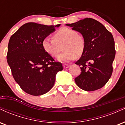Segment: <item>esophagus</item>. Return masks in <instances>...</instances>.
<instances>
[{
    "label": "esophagus",
    "instance_id": "obj_1",
    "mask_svg": "<svg viewBox=\"0 0 125 125\" xmlns=\"http://www.w3.org/2000/svg\"><path fill=\"white\" fill-rule=\"evenodd\" d=\"M63 67H64V69L68 68V67H69V65H68V64H63Z\"/></svg>",
    "mask_w": 125,
    "mask_h": 125
}]
</instances>
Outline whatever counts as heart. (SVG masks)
Listing matches in <instances>:
<instances>
[{"label":"heart","mask_w":125,"mask_h":125,"mask_svg":"<svg viewBox=\"0 0 125 125\" xmlns=\"http://www.w3.org/2000/svg\"><path fill=\"white\" fill-rule=\"evenodd\" d=\"M53 39L44 38L42 47L44 51L52 57H57L62 50L64 52L58 57L61 62H69L76 57L81 56L85 48L84 37L72 29L63 27L54 33Z\"/></svg>","instance_id":"heart-1"}]
</instances>
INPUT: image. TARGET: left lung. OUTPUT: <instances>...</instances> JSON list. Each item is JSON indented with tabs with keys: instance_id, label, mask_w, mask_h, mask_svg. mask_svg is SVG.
Here are the masks:
<instances>
[{
	"instance_id": "1",
	"label": "left lung",
	"mask_w": 125,
	"mask_h": 125,
	"mask_svg": "<svg viewBox=\"0 0 125 125\" xmlns=\"http://www.w3.org/2000/svg\"><path fill=\"white\" fill-rule=\"evenodd\" d=\"M66 25L81 33L85 41L83 53L75 63L81 69V74L74 79L76 83L85 91L102 88L112 73L116 53L112 35L99 21L92 18Z\"/></svg>"
}]
</instances>
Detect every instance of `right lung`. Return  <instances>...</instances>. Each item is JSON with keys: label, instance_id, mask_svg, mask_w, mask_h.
<instances>
[{"label": "right lung", "instance_id": "right-lung-1", "mask_svg": "<svg viewBox=\"0 0 125 125\" xmlns=\"http://www.w3.org/2000/svg\"><path fill=\"white\" fill-rule=\"evenodd\" d=\"M61 24L47 26L27 23L10 38L7 61L14 79L27 94L40 96L52 88L62 64L44 51L42 41Z\"/></svg>", "mask_w": 125, "mask_h": 125}]
</instances>
